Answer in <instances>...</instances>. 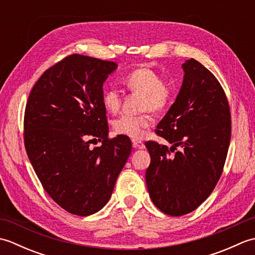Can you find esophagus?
Returning a JSON list of instances; mask_svg holds the SVG:
<instances>
[{"label": "esophagus", "instance_id": "obj_1", "mask_svg": "<svg viewBox=\"0 0 255 255\" xmlns=\"http://www.w3.org/2000/svg\"><path fill=\"white\" fill-rule=\"evenodd\" d=\"M132 147L134 149H144V143L140 140L137 139H132Z\"/></svg>", "mask_w": 255, "mask_h": 255}]
</instances>
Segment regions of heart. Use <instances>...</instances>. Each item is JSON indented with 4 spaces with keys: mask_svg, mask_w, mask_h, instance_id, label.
Returning <instances> with one entry per match:
<instances>
[{
    "mask_svg": "<svg viewBox=\"0 0 255 255\" xmlns=\"http://www.w3.org/2000/svg\"><path fill=\"white\" fill-rule=\"evenodd\" d=\"M127 88L137 93L143 94L142 108L159 112L169 104L173 95V84L166 80H161L159 73L150 68H138L126 75L124 80ZM103 105L108 113L115 114L122 105V96L115 88L105 90L103 94ZM151 117L144 115L119 116L113 122L115 132L130 138H141L145 129L150 127Z\"/></svg>",
    "mask_w": 255,
    "mask_h": 255,
    "instance_id": "obj_1",
    "label": "heart"
}]
</instances>
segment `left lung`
I'll return each mask as SVG.
<instances>
[{
    "instance_id": "8db88e82",
    "label": "left lung",
    "mask_w": 255,
    "mask_h": 255,
    "mask_svg": "<svg viewBox=\"0 0 255 255\" xmlns=\"http://www.w3.org/2000/svg\"><path fill=\"white\" fill-rule=\"evenodd\" d=\"M182 69L180 92L156 126V133L172 147L145 143L151 156L145 172L150 198L174 217L196 209L214 191L231 137L229 104L218 80L193 58ZM177 146L180 150L171 154Z\"/></svg>"
}]
</instances>
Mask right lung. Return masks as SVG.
I'll return each instance as SVG.
<instances>
[{
    "instance_id": "obj_1",
    "label": "right lung",
    "mask_w": 255,
    "mask_h": 255,
    "mask_svg": "<svg viewBox=\"0 0 255 255\" xmlns=\"http://www.w3.org/2000/svg\"><path fill=\"white\" fill-rule=\"evenodd\" d=\"M117 67L69 56L41 75L27 101V155L45 191L70 214L90 216L104 207L131 152L128 137L107 138L103 84ZM92 137L101 147L89 148Z\"/></svg>"
}]
</instances>
